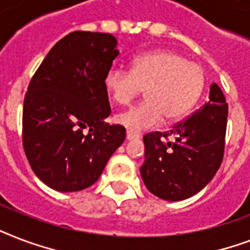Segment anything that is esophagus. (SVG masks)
I'll list each match as a JSON object with an SVG mask.
<instances>
[{
    "label": "esophagus",
    "mask_w": 250,
    "mask_h": 250,
    "mask_svg": "<svg viewBox=\"0 0 250 250\" xmlns=\"http://www.w3.org/2000/svg\"><path fill=\"white\" fill-rule=\"evenodd\" d=\"M139 139V135H135L133 132L131 131H127V140L131 141V140H137Z\"/></svg>",
    "instance_id": "1"
}]
</instances>
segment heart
Instances as JSON below:
<instances>
[{"label": "heart", "instance_id": "heart-1", "mask_svg": "<svg viewBox=\"0 0 250 250\" xmlns=\"http://www.w3.org/2000/svg\"><path fill=\"white\" fill-rule=\"evenodd\" d=\"M104 84L121 106L131 105L145 90L144 104L115 117L119 125L139 133L161 125L164 118L176 122L186 117L205 88V72L179 53L154 50L133 58L131 71L110 68Z\"/></svg>", "mask_w": 250, "mask_h": 250}]
</instances>
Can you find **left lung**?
I'll list each match as a JSON object with an SVG mask.
<instances>
[{
  "instance_id": "left-lung-1",
  "label": "left lung",
  "mask_w": 250,
  "mask_h": 250,
  "mask_svg": "<svg viewBox=\"0 0 250 250\" xmlns=\"http://www.w3.org/2000/svg\"><path fill=\"white\" fill-rule=\"evenodd\" d=\"M227 114L221 88L211 84L209 101L187 119L166 132L146 133L140 172L149 192L167 201L186 200L200 192L223 160Z\"/></svg>"
}]
</instances>
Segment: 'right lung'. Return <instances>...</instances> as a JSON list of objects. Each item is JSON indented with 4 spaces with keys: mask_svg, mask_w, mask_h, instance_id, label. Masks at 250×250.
Instances as JSON below:
<instances>
[{
    "mask_svg": "<svg viewBox=\"0 0 250 250\" xmlns=\"http://www.w3.org/2000/svg\"><path fill=\"white\" fill-rule=\"evenodd\" d=\"M110 33L75 31L61 39L29 82L23 105V146L33 172L60 192L97 182L125 139L111 113L106 72L119 52Z\"/></svg>",
    "mask_w": 250,
    "mask_h": 250,
    "instance_id": "1",
    "label": "right lung"
}]
</instances>
